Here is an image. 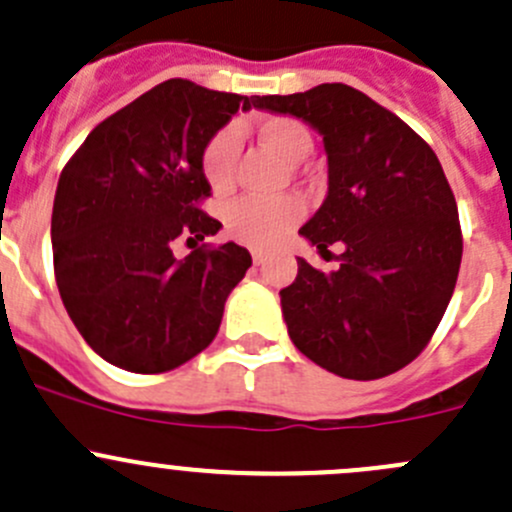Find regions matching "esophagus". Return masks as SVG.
<instances>
[{
    "label": "esophagus",
    "instance_id": "34e87169",
    "mask_svg": "<svg viewBox=\"0 0 512 512\" xmlns=\"http://www.w3.org/2000/svg\"><path fill=\"white\" fill-rule=\"evenodd\" d=\"M265 260H267V257L262 255V252H252V262H255L257 267H260V265H265Z\"/></svg>",
    "mask_w": 512,
    "mask_h": 512
}]
</instances>
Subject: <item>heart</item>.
I'll list each match as a JSON object with an SVG mask.
<instances>
[{
  "label": "heart",
  "mask_w": 512,
  "mask_h": 512,
  "mask_svg": "<svg viewBox=\"0 0 512 512\" xmlns=\"http://www.w3.org/2000/svg\"><path fill=\"white\" fill-rule=\"evenodd\" d=\"M257 136L287 163H302L314 148L307 126L289 116H267L257 121ZM237 151H240V136L235 128H223L205 146L200 165L215 193H225L232 185ZM302 215L304 205L294 198H240L225 210V227L242 245L265 250V247L277 245L302 220Z\"/></svg>",
  "instance_id": "b5f03b06"
}]
</instances>
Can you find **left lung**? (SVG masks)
I'll return each mask as SVG.
<instances>
[{
  "label": "left lung",
  "mask_w": 512,
  "mask_h": 512,
  "mask_svg": "<svg viewBox=\"0 0 512 512\" xmlns=\"http://www.w3.org/2000/svg\"><path fill=\"white\" fill-rule=\"evenodd\" d=\"M255 108L302 118L327 153V198L299 235L339 267L319 272L297 257L280 292L289 339L344 379L404 369L436 332L461 267L456 198L436 153L399 116L347 84L255 96Z\"/></svg>",
  "instance_id": "1"
}]
</instances>
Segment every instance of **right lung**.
Wrapping results in <instances>:
<instances>
[{
    "instance_id": "right-lung-1",
    "label": "right lung",
    "mask_w": 512,
    "mask_h": 512,
    "mask_svg": "<svg viewBox=\"0 0 512 512\" xmlns=\"http://www.w3.org/2000/svg\"><path fill=\"white\" fill-rule=\"evenodd\" d=\"M255 96L170 79L108 116L61 170L51 247L61 302L94 352L118 369L158 374L215 339L227 294L252 257L235 242L173 255L175 240L220 230L203 151Z\"/></svg>"
}]
</instances>
